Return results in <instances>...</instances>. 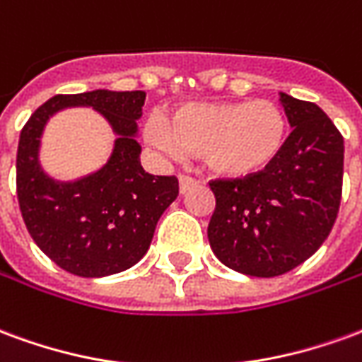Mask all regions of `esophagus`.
<instances>
[{"instance_id": "34e87169", "label": "esophagus", "mask_w": 362, "mask_h": 362, "mask_svg": "<svg viewBox=\"0 0 362 362\" xmlns=\"http://www.w3.org/2000/svg\"><path fill=\"white\" fill-rule=\"evenodd\" d=\"M178 184H180V194H186V192H189L192 188L199 186V180L192 178V176H184V174H182L180 178H178Z\"/></svg>"}]
</instances>
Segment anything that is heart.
<instances>
[{
    "instance_id": "b5f03b06",
    "label": "heart",
    "mask_w": 362,
    "mask_h": 362,
    "mask_svg": "<svg viewBox=\"0 0 362 362\" xmlns=\"http://www.w3.org/2000/svg\"><path fill=\"white\" fill-rule=\"evenodd\" d=\"M287 129V114L273 100H213L182 104L170 118L153 114L145 137L168 157L199 155L213 174L246 178L279 157Z\"/></svg>"
}]
</instances>
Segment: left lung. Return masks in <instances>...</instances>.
<instances>
[{
  "label": "left lung",
  "mask_w": 362,
  "mask_h": 362,
  "mask_svg": "<svg viewBox=\"0 0 362 362\" xmlns=\"http://www.w3.org/2000/svg\"><path fill=\"white\" fill-rule=\"evenodd\" d=\"M293 132L266 170L213 180L207 227L213 254L230 269L275 277L300 266L326 240L339 211L343 137L314 103L281 93Z\"/></svg>",
  "instance_id": "1"
}]
</instances>
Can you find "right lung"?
Wrapping results in <instances>:
<instances>
[{
	"label": "right lung",
	"mask_w": 362,
	"mask_h": 362,
	"mask_svg": "<svg viewBox=\"0 0 362 362\" xmlns=\"http://www.w3.org/2000/svg\"><path fill=\"white\" fill-rule=\"evenodd\" d=\"M143 90L96 89L56 95L28 118L17 149V197L36 246L66 272L106 277L147 254L160 215L178 196L176 176H153L139 163ZM69 105L100 111L117 134L111 158L79 181L59 182L40 166L45 122Z\"/></svg>",
	"instance_id": "right-lung-1"
}]
</instances>
